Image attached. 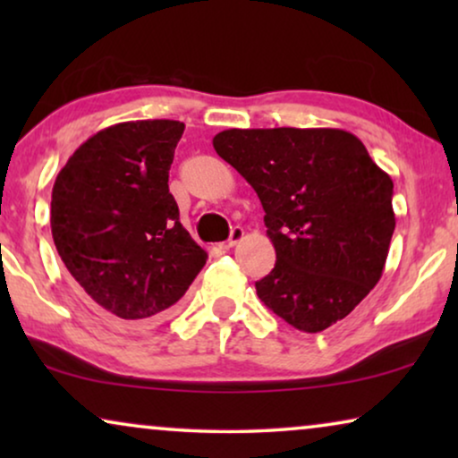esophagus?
<instances>
[{"label": "esophagus", "mask_w": 458, "mask_h": 458, "mask_svg": "<svg viewBox=\"0 0 458 458\" xmlns=\"http://www.w3.org/2000/svg\"><path fill=\"white\" fill-rule=\"evenodd\" d=\"M242 240H243V229L242 227H233V229H231L229 240L221 243V250H231V248L235 246V243H240Z\"/></svg>", "instance_id": "obj_1"}]
</instances>
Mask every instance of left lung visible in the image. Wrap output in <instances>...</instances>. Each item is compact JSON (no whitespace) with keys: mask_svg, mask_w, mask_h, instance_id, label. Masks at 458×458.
Instances as JSON below:
<instances>
[{"mask_svg":"<svg viewBox=\"0 0 458 458\" xmlns=\"http://www.w3.org/2000/svg\"><path fill=\"white\" fill-rule=\"evenodd\" d=\"M259 193L277 262L256 293L304 334L342 321L377 285L396 227L394 183L342 129H227L212 140Z\"/></svg>","mask_w":458,"mask_h":458,"instance_id":"obj_1","label":"left lung"}]
</instances>
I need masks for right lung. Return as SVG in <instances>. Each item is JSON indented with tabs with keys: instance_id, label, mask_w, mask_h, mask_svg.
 Wrapping results in <instances>:
<instances>
[{
	"instance_id": "1",
	"label": "right lung",
	"mask_w": 458,
	"mask_h": 458,
	"mask_svg": "<svg viewBox=\"0 0 458 458\" xmlns=\"http://www.w3.org/2000/svg\"><path fill=\"white\" fill-rule=\"evenodd\" d=\"M179 121H131L81 143L55 177L52 235L74 281L110 321L165 318L206 265L168 191Z\"/></svg>"
}]
</instances>
